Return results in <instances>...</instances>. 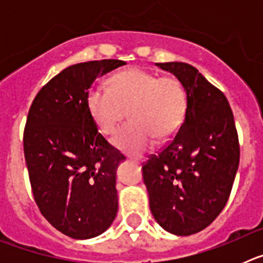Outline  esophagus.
I'll return each mask as SVG.
<instances>
[{
  "label": "esophagus",
  "mask_w": 263,
  "mask_h": 263,
  "mask_svg": "<svg viewBox=\"0 0 263 263\" xmlns=\"http://www.w3.org/2000/svg\"><path fill=\"white\" fill-rule=\"evenodd\" d=\"M129 159L132 160V162H133V163H137V164H138V163H142V162H143V160L137 159V158H129Z\"/></svg>",
  "instance_id": "1"
}]
</instances>
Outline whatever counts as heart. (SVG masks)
I'll return each instance as SVG.
<instances>
[{"instance_id": "b5f03b06", "label": "heart", "mask_w": 263, "mask_h": 263, "mask_svg": "<svg viewBox=\"0 0 263 263\" xmlns=\"http://www.w3.org/2000/svg\"><path fill=\"white\" fill-rule=\"evenodd\" d=\"M87 108L97 129L115 133L125 109L132 122L113 137L111 145L127 154H141L158 141L176 134L187 111V92L175 76H159L142 68L118 72L110 88L92 87Z\"/></svg>"}]
</instances>
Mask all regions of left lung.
Wrapping results in <instances>:
<instances>
[{
  "mask_svg": "<svg viewBox=\"0 0 263 263\" xmlns=\"http://www.w3.org/2000/svg\"><path fill=\"white\" fill-rule=\"evenodd\" d=\"M182 81L187 111L182 126L142 167L150 210L168 233L190 236L220 215L240 163L232 109L221 90L187 63H155Z\"/></svg>",
  "mask_w": 263,
  "mask_h": 263,
  "instance_id": "8db88e82",
  "label": "left lung"
}]
</instances>
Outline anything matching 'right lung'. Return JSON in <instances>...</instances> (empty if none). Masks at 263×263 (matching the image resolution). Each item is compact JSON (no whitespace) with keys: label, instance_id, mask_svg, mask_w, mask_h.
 Returning a JSON list of instances; mask_svg holds the SVG:
<instances>
[{"label":"right lung","instance_id":"obj_1","mask_svg":"<svg viewBox=\"0 0 263 263\" xmlns=\"http://www.w3.org/2000/svg\"><path fill=\"white\" fill-rule=\"evenodd\" d=\"M124 64L105 59L67 67L39 90L27 116L23 150L35 203L75 240L100 236L117 215L116 173L125 157L99 133L87 95L97 78Z\"/></svg>","mask_w":263,"mask_h":263}]
</instances>
